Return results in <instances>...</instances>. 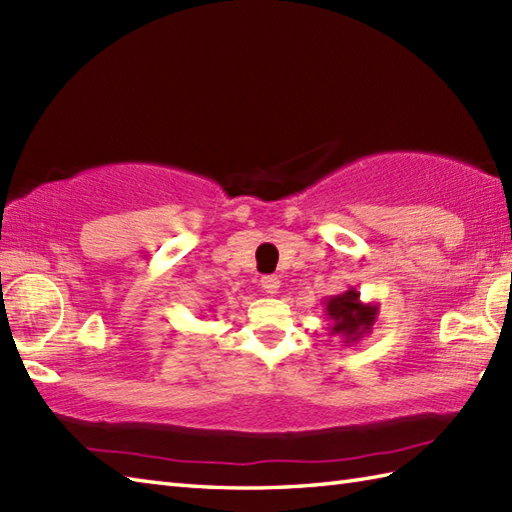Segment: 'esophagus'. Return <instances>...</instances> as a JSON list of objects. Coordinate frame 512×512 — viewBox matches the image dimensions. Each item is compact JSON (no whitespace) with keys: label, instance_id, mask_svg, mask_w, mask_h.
I'll use <instances>...</instances> for the list:
<instances>
[{"label":"esophagus","instance_id":"esophagus-1","mask_svg":"<svg viewBox=\"0 0 512 512\" xmlns=\"http://www.w3.org/2000/svg\"><path fill=\"white\" fill-rule=\"evenodd\" d=\"M281 288V281L277 275H264L262 277V290L266 292V295H277Z\"/></svg>","mask_w":512,"mask_h":512}]
</instances>
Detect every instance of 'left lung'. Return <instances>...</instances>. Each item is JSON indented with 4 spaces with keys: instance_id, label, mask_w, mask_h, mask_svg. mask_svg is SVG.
Here are the masks:
<instances>
[{
    "instance_id": "left-lung-1",
    "label": "left lung",
    "mask_w": 512,
    "mask_h": 512,
    "mask_svg": "<svg viewBox=\"0 0 512 512\" xmlns=\"http://www.w3.org/2000/svg\"><path fill=\"white\" fill-rule=\"evenodd\" d=\"M323 306L325 317L332 323L330 334L339 336L345 345L361 341L372 332L378 319V303H363L361 292H356V288L323 299Z\"/></svg>"
}]
</instances>
